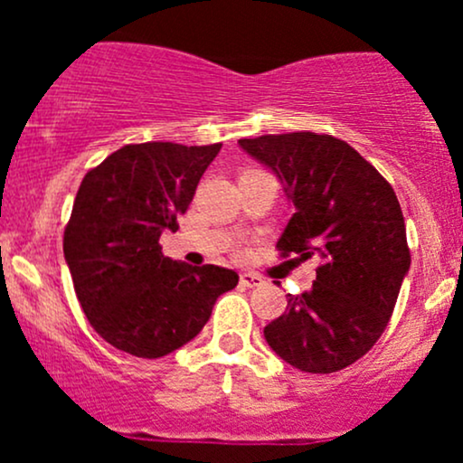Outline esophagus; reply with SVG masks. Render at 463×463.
I'll list each match as a JSON object with an SVG mask.
<instances>
[{"label": "esophagus", "mask_w": 463, "mask_h": 463, "mask_svg": "<svg viewBox=\"0 0 463 463\" xmlns=\"http://www.w3.org/2000/svg\"><path fill=\"white\" fill-rule=\"evenodd\" d=\"M239 283H241L243 287H250V289H252V287H261L265 280L261 279V276L259 274H252V272H243L241 276H239Z\"/></svg>", "instance_id": "obj_1"}]
</instances>
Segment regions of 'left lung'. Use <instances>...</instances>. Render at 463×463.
<instances>
[{
  "instance_id": "8db88e82",
  "label": "left lung",
  "mask_w": 463,
  "mask_h": 463,
  "mask_svg": "<svg viewBox=\"0 0 463 463\" xmlns=\"http://www.w3.org/2000/svg\"><path fill=\"white\" fill-rule=\"evenodd\" d=\"M272 169L296 213L276 248L320 257L309 291L263 328L280 359L331 374L364 357L385 331L411 265L405 220L392 184L346 141L316 132L239 139Z\"/></svg>"
}]
</instances>
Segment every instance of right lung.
I'll return each mask as SVG.
<instances>
[{"label": "right lung", "mask_w": 463, "mask_h": 463, "mask_svg": "<svg viewBox=\"0 0 463 463\" xmlns=\"http://www.w3.org/2000/svg\"><path fill=\"white\" fill-rule=\"evenodd\" d=\"M220 150L222 143H137L84 176L62 252L84 316L110 346L165 357L191 342L215 300L237 287L232 269L194 268L163 257L158 246L165 228H178Z\"/></svg>", "instance_id": "1"}]
</instances>
